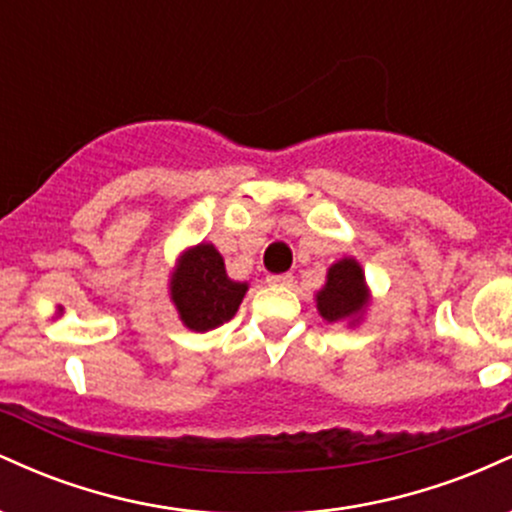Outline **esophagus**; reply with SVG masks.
I'll list each match as a JSON object with an SVG mask.
<instances>
[{"label": "esophagus", "instance_id": "1", "mask_svg": "<svg viewBox=\"0 0 512 512\" xmlns=\"http://www.w3.org/2000/svg\"><path fill=\"white\" fill-rule=\"evenodd\" d=\"M267 284L269 286H291L293 284V274H269Z\"/></svg>", "mask_w": 512, "mask_h": 512}]
</instances>
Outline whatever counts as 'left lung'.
Returning <instances> with one entry per match:
<instances>
[{"instance_id":"left-lung-1","label":"left lung","mask_w":512,"mask_h":512,"mask_svg":"<svg viewBox=\"0 0 512 512\" xmlns=\"http://www.w3.org/2000/svg\"><path fill=\"white\" fill-rule=\"evenodd\" d=\"M317 313L327 322L349 320V325H356L361 320L363 310L370 303V293L366 286L361 264L354 257L334 262L327 269V281L315 296Z\"/></svg>"}]
</instances>
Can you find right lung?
<instances>
[{
    "label": "right lung",
    "instance_id": "obj_1",
    "mask_svg": "<svg viewBox=\"0 0 512 512\" xmlns=\"http://www.w3.org/2000/svg\"><path fill=\"white\" fill-rule=\"evenodd\" d=\"M245 291V281L228 279L221 252L211 243L182 252L170 276V301L178 308L182 325L192 332H209L231 320Z\"/></svg>",
    "mask_w": 512,
    "mask_h": 512
}]
</instances>
